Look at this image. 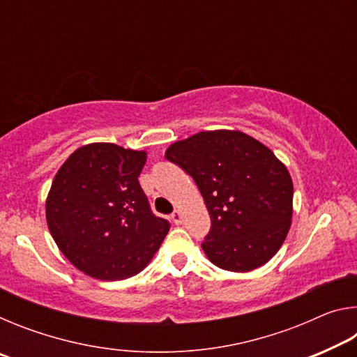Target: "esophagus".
I'll return each instance as SVG.
<instances>
[{"label": "esophagus", "mask_w": 357, "mask_h": 357, "mask_svg": "<svg viewBox=\"0 0 357 357\" xmlns=\"http://www.w3.org/2000/svg\"><path fill=\"white\" fill-rule=\"evenodd\" d=\"M172 220L176 223V225H179L181 222H183V215H181V213L179 211H173V214H172Z\"/></svg>", "instance_id": "obj_1"}]
</instances>
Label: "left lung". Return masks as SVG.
I'll use <instances>...</instances> for the list:
<instances>
[{
	"label": "left lung",
	"instance_id": "8db88e82",
	"mask_svg": "<svg viewBox=\"0 0 357 357\" xmlns=\"http://www.w3.org/2000/svg\"><path fill=\"white\" fill-rule=\"evenodd\" d=\"M167 160L192 176L211 215L202 247L220 269L245 273L273 258L293 214V183L273 151L238 130L173 143Z\"/></svg>",
	"mask_w": 357,
	"mask_h": 357
}]
</instances>
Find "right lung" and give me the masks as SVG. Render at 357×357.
<instances>
[{
	"instance_id": "1",
	"label": "right lung",
	"mask_w": 357,
	"mask_h": 357,
	"mask_svg": "<svg viewBox=\"0 0 357 357\" xmlns=\"http://www.w3.org/2000/svg\"><path fill=\"white\" fill-rule=\"evenodd\" d=\"M144 162L143 151L91 143L72 153L53 179L48 229L64 257L94 279L138 274L170 229L138 183Z\"/></svg>"
}]
</instances>
